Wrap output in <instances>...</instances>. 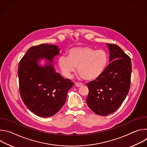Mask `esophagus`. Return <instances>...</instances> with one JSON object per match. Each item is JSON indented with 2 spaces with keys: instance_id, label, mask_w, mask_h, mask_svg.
Here are the masks:
<instances>
[{
  "instance_id": "esophagus-1",
  "label": "esophagus",
  "mask_w": 147,
  "mask_h": 147,
  "mask_svg": "<svg viewBox=\"0 0 147 147\" xmlns=\"http://www.w3.org/2000/svg\"><path fill=\"white\" fill-rule=\"evenodd\" d=\"M75 86L77 87H80L83 86V84H82L81 82H75Z\"/></svg>"
}]
</instances>
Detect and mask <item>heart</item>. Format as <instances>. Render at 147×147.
I'll list each match as a JSON object with an SVG mask.
<instances>
[{
	"instance_id": "obj_1",
	"label": "heart",
	"mask_w": 147,
	"mask_h": 147,
	"mask_svg": "<svg viewBox=\"0 0 147 147\" xmlns=\"http://www.w3.org/2000/svg\"><path fill=\"white\" fill-rule=\"evenodd\" d=\"M109 61L108 53L103 49L95 50L90 47L70 49L67 57L60 56L59 66L67 77H70L77 67V72L84 80L97 78L106 69Z\"/></svg>"
}]
</instances>
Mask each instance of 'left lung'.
<instances>
[{"mask_svg": "<svg viewBox=\"0 0 147 147\" xmlns=\"http://www.w3.org/2000/svg\"><path fill=\"white\" fill-rule=\"evenodd\" d=\"M110 64L96 80L87 84L89 90L86 102L96 114L107 116L117 111L130 89V57L115 44H107Z\"/></svg>", "mask_w": 147, "mask_h": 147, "instance_id": "obj_1", "label": "left lung"}]
</instances>
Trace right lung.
I'll return each mask as SVG.
<instances>
[{
  "label": "right lung",
  "instance_id": "1",
  "mask_svg": "<svg viewBox=\"0 0 147 147\" xmlns=\"http://www.w3.org/2000/svg\"><path fill=\"white\" fill-rule=\"evenodd\" d=\"M57 46L40 44L30 48L20 60L18 76L20 96L35 115L48 117L55 115L65 104L74 82L56 73L51 64L59 54ZM47 58L49 65L39 67L37 61Z\"/></svg>",
  "mask_w": 147,
  "mask_h": 147
}]
</instances>
